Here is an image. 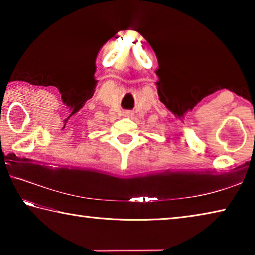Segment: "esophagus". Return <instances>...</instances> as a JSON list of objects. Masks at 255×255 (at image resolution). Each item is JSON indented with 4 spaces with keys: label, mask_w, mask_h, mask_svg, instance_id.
I'll return each instance as SVG.
<instances>
[{
    "label": "esophagus",
    "mask_w": 255,
    "mask_h": 255,
    "mask_svg": "<svg viewBox=\"0 0 255 255\" xmlns=\"http://www.w3.org/2000/svg\"><path fill=\"white\" fill-rule=\"evenodd\" d=\"M125 116H126V117H128V118H130V117H132L133 114L131 111H126V112H125Z\"/></svg>",
    "instance_id": "1"
}]
</instances>
